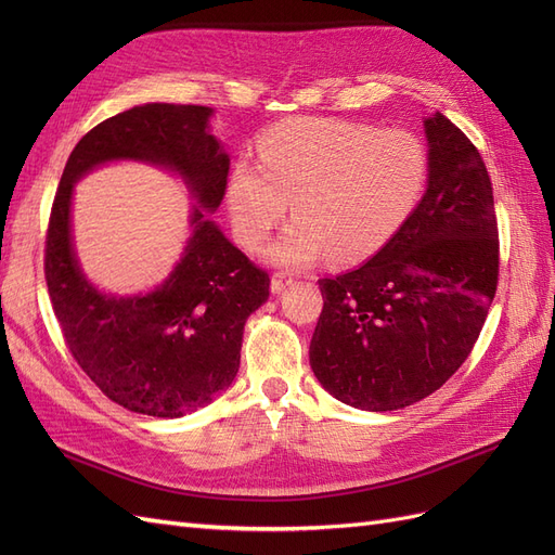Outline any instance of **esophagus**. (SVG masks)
Segmentation results:
<instances>
[{"label": "esophagus", "mask_w": 555, "mask_h": 555, "mask_svg": "<svg viewBox=\"0 0 555 555\" xmlns=\"http://www.w3.org/2000/svg\"><path fill=\"white\" fill-rule=\"evenodd\" d=\"M292 282H294L292 275H287V273H275L273 280H271V292H273V294H280L284 287H289Z\"/></svg>", "instance_id": "1"}]
</instances>
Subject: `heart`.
Instances as JSON below:
<instances>
[{
    "instance_id": "1",
    "label": "heart",
    "mask_w": 555,
    "mask_h": 555,
    "mask_svg": "<svg viewBox=\"0 0 555 555\" xmlns=\"http://www.w3.org/2000/svg\"><path fill=\"white\" fill-rule=\"evenodd\" d=\"M430 173L426 143L408 129H375L335 117H292L259 141V166L236 162L227 201L233 231L282 268H306L326 251L354 263L389 243L422 201Z\"/></svg>"
}]
</instances>
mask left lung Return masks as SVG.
I'll return each mask as SVG.
<instances>
[{"label":"left lung","instance_id":"obj_1","mask_svg":"<svg viewBox=\"0 0 555 555\" xmlns=\"http://www.w3.org/2000/svg\"><path fill=\"white\" fill-rule=\"evenodd\" d=\"M430 173L408 222L354 271L319 280L312 373L351 408L391 412L438 391L473 351L498 289V220L479 150L424 120Z\"/></svg>","mask_w":555,"mask_h":555}]
</instances>
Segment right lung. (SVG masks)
Returning <instances> with one entry per match:
<instances>
[{
	"instance_id": "1",
	"label": "right lung",
	"mask_w": 555,
	"mask_h": 555,
	"mask_svg": "<svg viewBox=\"0 0 555 555\" xmlns=\"http://www.w3.org/2000/svg\"><path fill=\"white\" fill-rule=\"evenodd\" d=\"M210 115L208 106L145 104L108 117L76 143L50 210L46 282L66 347L129 412L176 418L227 391L241 365L247 317L271 289L268 273L208 217L220 208L229 176V155L208 131ZM117 158L173 170L197 198L183 259L147 295L99 293L73 251V182Z\"/></svg>"
}]
</instances>
